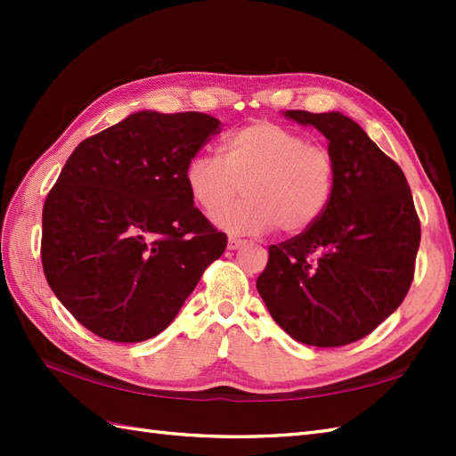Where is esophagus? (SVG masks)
Here are the masks:
<instances>
[{
    "instance_id": "34e87169",
    "label": "esophagus",
    "mask_w": 456,
    "mask_h": 456,
    "mask_svg": "<svg viewBox=\"0 0 456 456\" xmlns=\"http://www.w3.org/2000/svg\"><path fill=\"white\" fill-rule=\"evenodd\" d=\"M245 243H247L245 239H239V237H229V239H227V248H229V250H237V248L243 247Z\"/></svg>"
}]
</instances>
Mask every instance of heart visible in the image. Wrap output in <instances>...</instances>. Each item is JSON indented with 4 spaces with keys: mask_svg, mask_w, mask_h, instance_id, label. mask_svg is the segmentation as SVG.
Instances as JSON below:
<instances>
[{
    "mask_svg": "<svg viewBox=\"0 0 456 456\" xmlns=\"http://www.w3.org/2000/svg\"><path fill=\"white\" fill-rule=\"evenodd\" d=\"M190 198L216 211L238 190L246 198L213 216L231 233H302L322 219L337 188V160L323 144L273 121H255L229 133L219 159L198 154L183 170Z\"/></svg>",
    "mask_w": 456,
    "mask_h": 456,
    "instance_id": "b5f03b06",
    "label": "heart"
}]
</instances>
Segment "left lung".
I'll return each instance as SVG.
<instances>
[{"label":"left lung","mask_w":456,"mask_h":456,"mask_svg":"<svg viewBox=\"0 0 456 456\" xmlns=\"http://www.w3.org/2000/svg\"><path fill=\"white\" fill-rule=\"evenodd\" d=\"M312 125L337 160L331 206L302 235L268 248L256 289L296 341L343 346L372 333L411 286L421 225L402 168L338 111H284Z\"/></svg>","instance_id":"left-lung-1"}]
</instances>
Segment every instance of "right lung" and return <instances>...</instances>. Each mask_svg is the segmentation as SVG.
<instances>
[{"label": "right lung", "instance_id": "right-lung-1", "mask_svg": "<svg viewBox=\"0 0 456 456\" xmlns=\"http://www.w3.org/2000/svg\"><path fill=\"white\" fill-rule=\"evenodd\" d=\"M221 121L206 113H131L82 141L46 196V282L102 338L141 343L164 331L227 235L183 182Z\"/></svg>", "mask_w": 456, "mask_h": 456}]
</instances>
